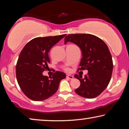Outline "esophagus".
Returning <instances> with one entry per match:
<instances>
[{"label": "esophagus", "mask_w": 129, "mask_h": 129, "mask_svg": "<svg viewBox=\"0 0 129 129\" xmlns=\"http://www.w3.org/2000/svg\"><path fill=\"white\" fill-rule=\"evenodd\" d=\"M67 78H68L70 80H72L73 79V76L72 75H67Z\"/></svg>", "instance_id": "esophagus-1"}]
</instances>
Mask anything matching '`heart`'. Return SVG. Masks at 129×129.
Returning <instances> with one entry per match:
<instances>
[{
  "label": "heart",
  "instance_id": "heart-1",
  "mask_svg": "<svg viewBox=\"0 0 129 129\" xmlns=\"http://www.w3.org/2000/svg\"><path fill=\"white\" fill-rule=\"evenodd\" d=\"M65 70L66 71H69V69L68 68H66L65 69Z\"/></svg>",
  "mask_w": 129,
  "mask_h": 129
}]
</instances>
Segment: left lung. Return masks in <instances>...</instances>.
<instances>
[{"mask_svg": "<svg viewBox=\"0 0 129 129\" xmlns=\"http://www.w3.org/2000/svg\"><path fill=\"white\" fill-rule=\"evenodd\" d=\"M74 43L82 53L78 71L87 70L84 78L75 75L80 85L75 92L81 96L92 99L99 96L107 88L113 69L111 54L106 43L98 37L89 34H69L64 43Z\"/></svg>", "mask_w": 129, "mask_h": 129, "instance_id": "left-lung-1", "label": "left lung"}]
</instances>
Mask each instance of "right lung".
Here are the masks:
<instances>
[{
    "label": "right lung",
    "instance_id": "right-lung-1",
    "mask_svg": "<svg viewBox=\"0 0 129 129\" xmlns=\"http://www.w3.org/2000/svg\"><path fill=\"white\" fill-rule=\"evenodd\" d=\"M66 34L38 37L31 40L19 56L16 65L18 84L24 95L34 101H42L56 92L61 80L66 75L56 71L52 77L44 76L43 72L48 67L50 49Z\"/></svg>",
    "mask_w": 129,
    "mask_h": 129
}]
</instances>
